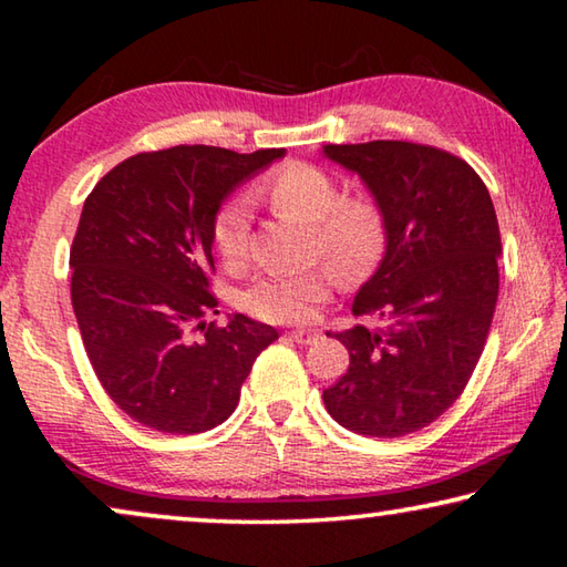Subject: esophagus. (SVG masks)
Segmentation results:
<instances>
[{"label":"esophagus","instance_id":"1","mask_svg":"<svg viewBox=\"0 0 567 567\" xmlns=\"http://www.w3.org/2000/svg\"><path fill=\"white\" fill-rule=\"evenodd\" d=\"M287 334H290V340L297 342V344H312V342L320 340V332L318 330H292V332H287Z\"/></svg>","mask_w":567,"mask_h":567}]
</instances>
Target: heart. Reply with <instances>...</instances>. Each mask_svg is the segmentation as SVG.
<instances>
[{"label":"heart","mask_w":567,"mask_h":567,"mask_svg":"<svg viewBox=\"0 0 567 567\" xmlns=\"http://www.w3.org/2000/svg\"><path fill=\"white\" fill-rule=\"evenodd\" d=\"M260 192L275 209L312 225L310 252L328 262L262 275L243 295L245 310L255 318L307 322L338 287V275L344 282H360L385 260L390 215L372 192L342 195L340 179L312 162H287L277 167ZM209 235L225 267H247L252 257V233L245 199L233 197L219 205Z\"/></svg>","instance_id":"1"}]
</instances>
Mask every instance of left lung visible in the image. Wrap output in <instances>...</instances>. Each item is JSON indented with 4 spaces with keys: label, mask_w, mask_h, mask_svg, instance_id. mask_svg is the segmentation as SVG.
<instances>
[{
    "label": "left lung",
    "mask_w": 567,
    "mask_h": 567,
    "mask_svg": "<svg viewBox=\"0 0 567 567\" xmlns=\"http://www.w3.org/2000/svg\"><path fill=\"white\" fill-rule=\"evenodd\" d=\"M324 155L358 172L390 215L385 260L352 302L388 324L334 334L350 368L322 392L324 408L358 435L417 433L463 395L491 332L503 249L491 192L433 145L372 140Z\"/></svg>",
    "instance_id": "left-lung-1"
}]
</instances>
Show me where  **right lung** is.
<instances>
[{"label":"right lung","mask_w":567,"mask_h":567,"mask_svg":"<svg viewBox=\"0 0 567 567\" xmlns=\"http://www.w3.org/2000/svg\"><path fill=\"white\" fill-rule=\"evenodd\" d=\"M285 150L140 152L84 199L70 249L72 307L94 375L145 427L195 435L233 415L270 324L217 315L213 217L237 182ZM200 338H196V332Z\"/></svg>","instance_id":"add662e5"}]
</instances>
